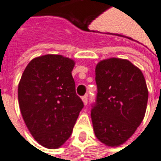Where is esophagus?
<instances>
[{
	"mask_svg": "<svg viewBox=\"0 0 161 161\" xmlns=\"http://www.w3.org/2000/svg\"><path fill=\"white\" fill-rule=\"evenodd\" d=\"M82 101H83L84 104H85V105H86V104H87V103H88V98H87V95L83 96V97H82Z\"/></svg>",
	"mask_w": 161,
	"mask_h": 161,
	"instance_id": "1",
	"label": "esophagus"
}]
</instances>
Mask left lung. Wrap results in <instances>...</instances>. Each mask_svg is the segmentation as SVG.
Returning <instances> with one entry per match:
<instances>
[{
  "mask_svg": "<svg viewBox=\"0 0 161 161\" xmlns=\"http://www.w3.org/2000/svg\"><path fill=\"white\" fill-rule=\"evenodd\" d=\"M96 103L91 118L95 136L117 147L134 135L144 118L148 88L142 71L129 60L110 58L95 68Z\"/></svg>",
  "mask_w": 161,
  "mask_h": 161,
  "instance_id": "obj_1",
  "label": "left lung"
}]
</instances>
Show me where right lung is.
<instances>
[{"label": "right lung", "instance_id": "add662e5", "mask_svg": "<svg viewBox=\"0 0 161 161\" xmlns=\"http://www.w3.org/2000/svg\"><path fill=\"white\" fill-rule=\"evenodd\" d=\"M75 61L57 54L33 58L19 84L18 97L26 127L48 149L63 145L72 134L84 103L75 93Z\"/></svg>", "mask_w": 161, "mask_h": 161}]
</instances>
